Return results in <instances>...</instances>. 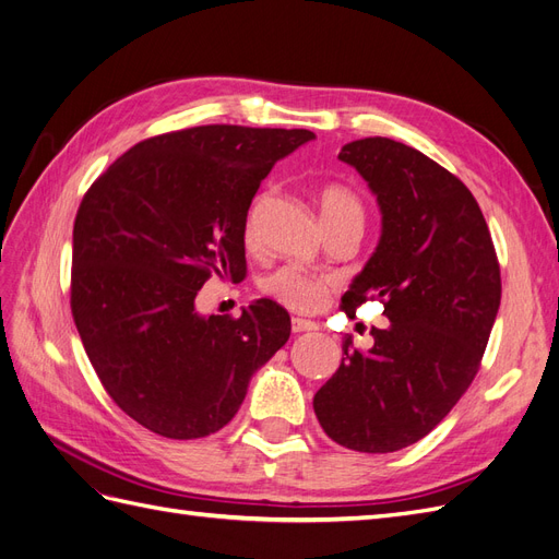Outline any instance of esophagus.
I'll return each instance as SVG.
<instances>
[{
    "instance_id": "esophagus-1",
    "label": "esophagus",
    "mask_w": 559,
    "mask_h": 559,
    "mask_svg": "<svg viewBox=\"0 0 559 559\" xmlns=\"http://www.w3.org/2000/svg\"><path fill=\"white\" fill-rule=\"evenodd\" d=\"M314 329H317V324H314V321H310V319H302V317H294V319H292V331H294V333L314 331Z\"/></svg>"
}]
</instances>
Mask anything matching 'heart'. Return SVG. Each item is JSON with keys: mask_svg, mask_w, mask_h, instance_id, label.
Returning <instances> with one entry per match:
<instances>
[{"mask_svg": "<svg viewBox=\"0 0 559 559\" xmlns=\"http://www.w3.org/2000/svg\"><path fill=\"white\" fill-rule=\"evenodd\" d=\"M270 200V193H261L257 200L251 202V207L245 218V240L251 245L257 238L259 218L265 210V202ZM319 202V214L324 228L335 224H359L364 226V205L359 195L343 183H326L321 186L317 195ZM263 289L267 296L280 300L282 306L292 308L296 312H317L324 308V302L331 294V284L326 280L312 277L302 273L298 267H282L277 273L270 275L263 282Z\"/></svg>", "mask_w": 559, "mask_h": 559, "instance_id": "b5f03b06", "label": "heart"}]
</instances>
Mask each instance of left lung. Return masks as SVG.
<instances>
[{"label":"left lung","instance_id":"1","mask_svg":"<svg viewBox=\"0 0 559 559\" xmlns=\"http://www.w3.org/2000/svg\"><path fill=\"white\" fill-rule=\"evenodd\" d=\"M378 198L380 242L343 296L354 317L382 300L389 326L368 352L343 343V364L314 394L337 445L396 452L425 438L476 378L501 302L492 235L476 198L421 151L386 138L337 154Z\"/></svg>","mask_w":559,"mask_h":559}]
</instances>
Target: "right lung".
Instances as JSON below:
<instances>
[{"instance_id":"add662e5","label":"right lung","mask_w":559,"mask_h":559,"mask_svg":"<svg viewBox=\"0 0 559 559\" xmlns=\"http://www.w3.org/2000/svg\"><path fill=\"white\" fill-rule=\"evenodd\" d=\"M310 130L200 126L134 144L83 195L72 314L107 394L165 438L226 427L251 376L289 341L270 298L238 319L200 314L212 275L242 280L245 218L273 165Z\"/></svg>"}]
</instances>
